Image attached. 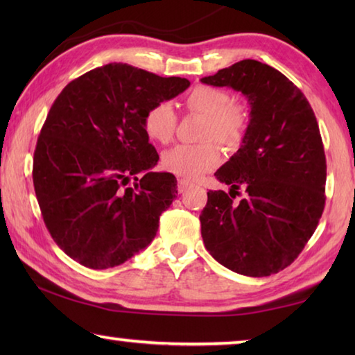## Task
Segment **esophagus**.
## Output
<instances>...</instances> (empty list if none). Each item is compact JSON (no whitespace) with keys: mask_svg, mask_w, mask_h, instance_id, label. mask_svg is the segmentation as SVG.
I'll list each match as a JSON object with an SVG mask.
<instances>
[{"mask_svg":"<svg viewBox=\"0 0 355 355\" xmlns=\"http://www.w3.org/2000/svg\"><path fill=\"white\" fill-rule=\"evenodd\" d=\"M177 183H178V192H184L191 186V182H188V180L184 178H178Z\"/></svg>","mask_w":355,"mask_h":355,"instance_id":"esophagus-1","label":"esophagus"}]
</instances>
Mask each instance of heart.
Instances as JSON below:
<instances>
[{"mask_svg": "<svg viewBox=\"0 0 355 355\" xmlns=\"http://www.w3.org/2000/svg\"><path fill=\"white\" fill-rule=\"evenodd\" d=\"M183 110L203 116L199 137L200 144H180L163 155V167L182 178H197L211 171L220 159L216 142L227 148H236L248 131V111L232 103L225 89L199 84L183 97ZM144 131L148 139L169 144L175 136L178 117L169 101H159L144 114Z\"/></svg>", "mask_w": 355, "mask_h": 355, "instance_id": "obj_1", "label": "heart"}]
</instances>
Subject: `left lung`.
<instances>
[{
	"instance_id": "1",
	"label": "left lung",
	"mask_w": 355,
	"mask_h": 355,
	"mask_svg": "<svg viewBox=\"0 0 355 355\" xmlns=\"http://www.w3.org/2000/svg\"><path fill=\"white\" fill-rule=\"evenodd\" d=\"M250 105L241 147L214 173L230 192L209 191L200 214L205 248L233 272L266 277L296 260L326 205V155L315 112L297 86L268 64L244 59L213 76ZM239 187L246 197H234Z\"/></svg>"
}]
</instances>
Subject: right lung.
Masks as SVG:
<instances>
[{"instance_id":"1","label":"right lung","mask_w":355,"mask_h":355,"mask_svg":"<svg viewBox=\"0 0 355 355\" xmlns=\"http://www.w3.org/2000/svg\"><path fill=\"white\" fill-rule=\"evenodd\" d=\"M189 84L114 62L58 95L34 150L33 182L51 238L83 266H119L152 243L178 191L172 173L152 172L159 156L144 114Z\"/></svg>"}]
</instances>
